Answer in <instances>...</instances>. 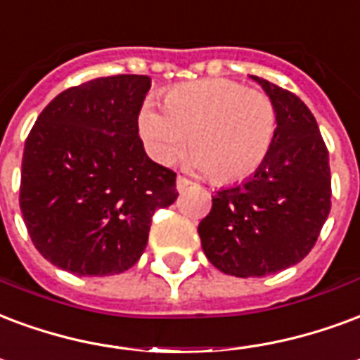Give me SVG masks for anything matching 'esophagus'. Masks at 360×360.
Masks as SVG:
<instances>
[{"instance_id":"1","label":"esophagus","mask_w":360,"mask_h":360,"mask_svg":"<svg viewBox=\"0 0 360 360\" xmlns=\"http://www.w3.org/2000/svg\"><path fill=\"white\" fill-rule=\"evenodd\" d=\"M175 185H177V191H179V193H183V191H187V188L191 187L193 183H191L187 177H181V175H177V179H175Z\"/></svg>"}]
</instances>
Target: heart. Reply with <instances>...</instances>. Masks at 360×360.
Returning a JSON list of instances; mask_svg holds the SVG:
<instances>
[{
  "label": "heart",
  "instance_id": "heart-1",
  "mask_svg": "<svg viewBox=\"0 0 360 360\" xmlns=\"http://www.w3.org/2000/svg\"><path fill=\"white\" fill-rule=\"evenodd\" d=\"M164 112L154 105L141 110L139 129L160 164H172L188 137L187 164L217 183L254 175L267 160L276 137V108L269 95L234 79L212 78L167 91Z\"/></svg>",
  "mask_w": 360,
  "mask_h": 360
}]
</instances>
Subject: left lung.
<instances>
[{
  "mask_svg": "<svg viewBox=\"0 0 360 360\" xmlns=\"http://www.w3.org/2000/svg\"><path fill=\"white\" fill-rule=\"evenodd\" d=\"M275 103L276 137L263 166L219 188L200 221L202 250L225 275L265 276L300 263L330 214L328 150L302 98L250 76Z\"/></svg>",
  "mask_w": 360,
  "mask_h": 360,
  "instance_id": "left-lung-1",
  "label": "left lung"
}]
</instances>
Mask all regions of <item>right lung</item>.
<instances>
[{
	"instance_id": "obj_1",
	"label": "right lung",
	"mask_w": 360,
	"mask_h": 360,
	"mask_svg": "<svg viewBox=\"0 0 360 360\" xmlns=\"http://www.w3.org/2000/svg\"><path fill=\"white\" fill-rule=\"evenodd\" d=\"M148 76L122 74L58 93L26 139L20 212L47 262L78 276L139 262L150 217L177 200L175 173L148 158L139 112Z\"/></svg>"
}]
</instances>
